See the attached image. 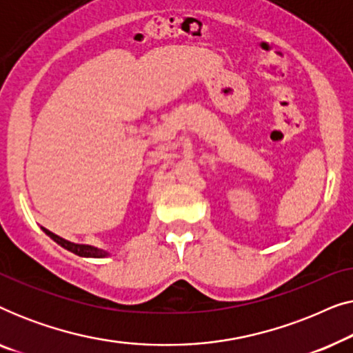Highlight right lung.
Instances as JSON below:
<instances>
[{
    "instance_id": "obj_1",
    "label": "right lung",
    "mask_w": 353,
    "mask_h": 353,
    "mask_svg": "<svg viewBox=\"0 0 353 353\" xmlns=\"http://www.w3.org/2000/svg\"><path fill=\"white\" fill-rule=\"evenodd\" d=\"M41 230L45 231V233L50 236V238L54 241V243H57L61 245V248H64L69 250V252L79 255V257H85V259H105L109 257V252L108 250H103V249H98L94 248V245H86V244H75V243H70V241H67L64 238H61V236H57L54 233H51L50 230L43 228Z\"/></svg>"
}]
</instances>
